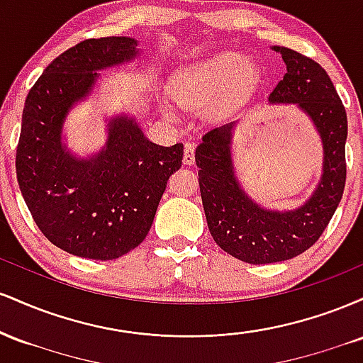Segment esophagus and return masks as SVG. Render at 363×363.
Returning <instances> with one entry per match:
<instances>
[{
	"mask_svg": "<svg viewBox=\"0 0 363 363\" xmlns=\"http://www.w3.org/2000/svg\"><path fill=\"white\" fill-rule=\"evenodd\" d=\"M194 150H196V145L191 143V141H187V143L184 145V158H182L184 165L194 164Z\"/></svg>",
	"mask_w": 363,
	"mask_h": 363,
	"instance_id": "34e87169",
	"label": "esophagus"
}]
</instances>
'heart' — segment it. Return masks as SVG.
Masks as SVG:
<instances>
[{"label":"heart","instance_id":"heart-1","mask_svg":"<svg viewBox=\"0 0 363 363\" xmlns=\"http://www.w3.org/2000/svg\"><path fill=\"white\" fill-rule=\"evenodd\" d=\"M256 80V68L239 51H225L181 69L170 83V97L182 109H218L242 95ZM172 116L169 106L164 107Z\"/></svg>","mask_w":363,"mask_h":363}]
</instances>
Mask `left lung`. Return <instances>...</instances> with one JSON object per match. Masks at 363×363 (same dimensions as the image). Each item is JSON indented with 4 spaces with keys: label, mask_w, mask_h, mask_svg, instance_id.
<instances>
[{
    "label": "left lung",
    "mask_w": 363,
    "mask_h": 363,
    "mask_svg": "<svg viewBox=\"0 0 363 363\" xmlns=\"http://www.w3.org/2000/svg\"><path fill=\"white\" fill-rule=\"evenodd\" d=\"M286 72L269 104H294L314 124L323 143V174L303 205L278 211L261 206L240 186L232 138L237 121L210 129L196 148L199 191L208 228L225 252L249 264L291 259L315 244L338 208L347 181V112L328 73L311 57L273 45Z\"/></svg>",
    "instance_id": "left-lung-1"
}]
</instances>
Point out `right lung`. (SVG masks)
Instances as JSON below:
<instances>
[{"label": "right lung", "mask_w": 363, "mask_h": 363, "mask_svg": "<svg viewBox=\"0 0 363 363\" xmlns=\"http://www.w3.org/2000/svg\"><path fill=\"white\" fill-rule=\"evenodd\" d=\"M140 56L133 37H102L54 60L25 101L16 179L32 218L56 247L109 261L143 242L184 147H160L128 114L107 119L99 152L77 157L62 141L69 111L94 91L102 69Z\"/></svg>", "instance_id": "add662e5"}]
</instances>
